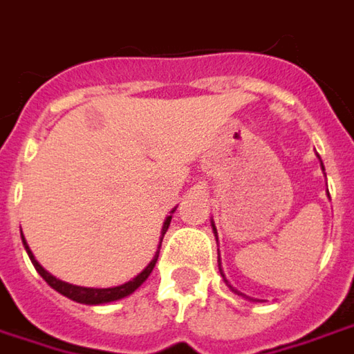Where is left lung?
Instances as JSON below:
<instances>
[{
	"mask_svg": "<svg viewBox=\"0 0 354 354\" xmlns=\"http://www.w3.org/2000/svg\"><path fill=\"white\" fill-rule=\"evenodd\" d=\"M212 228H214V226H212ZM214 234H216V228H214ZM226 281V279H225ZM226 283H228V281H226ZM228 288H230V290H232V292H236V290H234V288H232V286H230V283H228ZM238 293V292H236ZM240 295H242V293H240Z\"/></svg>",
	"mask_w": 354,
	"mask_h": 354,
	"instance_id": "8db88e82",
	"label": "left lung"
}]
</instances>
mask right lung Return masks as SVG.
I'll return each mask as SVG.
<instances>
[{"mask_svg": "<svg viewBox=\"0 0 354 354\" xmlns=\"http://www.w3.org/2000/svg\"><path fill=\"white\" fill-rule=\"evenodd\" d=\"M169 223H171V216H167V221H165V225H163V234L167 232ZM23 244H25V250H27L29 258H31V262H33L35 270L41 274V278L45 279L53 290H57V292L62 293V295H64V297H68V299H73V301L86 304V306H100V304H108V301H116V299H122V297H126V295H129V293L136 292V290L142 286L143 281L147 279V276L151 274V270L156 268L157 256H159V252H157L156 258L149 262V266L143 270L140 276H136V278L131 279V281H128V283L118 286V288H104V290H98V288H80V286H73V283H66V281H61V279H57L55 276H50L47 270L35 260L33 252L29 250V246H27L25 238H23Z\"/></svg>", "mask_w": 354, "mask_h": 354, "instance_id": "obj_1", "label": "right lung"}]
</instances>
